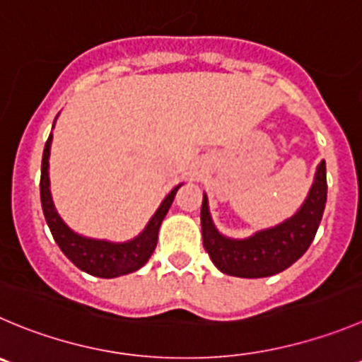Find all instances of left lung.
Wrapping results in <instances>:
<instances>
[{
	"label": "left lung",
	"instance_id": "obj_1",
	"mask_svg": "<svg viewBox=\"0 0 362 362\" xmlns=\"http://www.w3.org/2000/svg\"><path fill=\"white\" fill-rule=\"evenodd\" d=\"M327 202L325 161H320L315 183L302 208L286 222L256 233L247 240L226 238L215 229L208 211V199H202V242L213 264L220 272L236 277L257 279L286 270L309 249L318 230Z\"/></svg>",
	"mask_w": 362,
	"mask_h": 362
}]
</instances>
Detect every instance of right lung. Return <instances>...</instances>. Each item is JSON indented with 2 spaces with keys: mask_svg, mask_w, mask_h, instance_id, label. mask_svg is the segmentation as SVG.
<instances>
[{
  "mask_svg": "<svg viewBox=\"0 0 362 362\" xmlns=\"http://www.w3.org/2000/svg\"><path fill=\"white\" fill-rule=\"evenodd\" d=\"M53 135L47 139L46 147L42 154V174H40V202H42V211L46 216V222L51 229L54 242L62 249V252L87 274L95 275V277L112 279L119 275H126L129 272L139 270L140 267L149 261L151 254L154 252L158 243V230H160L161 222L170 208L172 201L175 197V192L179 187H175L170 194L165 197L158 211L147 223L144 233L136 236L135 240L126 243H112L103 242V240H90L83 236L76 235L62 222L54 209L53 201L49 194V175H47V167H49V147Z\"/></svg>",
  "mask_w": 362,
  "mask_h": 362,
  "instance_id": "obj_1",
  "label": "right lung"
}]
</instances>
